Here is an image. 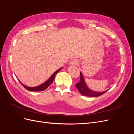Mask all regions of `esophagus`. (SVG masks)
<instances>
[{
	"label": "esophagus",
	"mask_w": 134,
	"mask_h": 134,
	"mask_svg": "<svg viewBox=\"0 0 134 134\" xmlns=\"http://www.w3.org/2000/svg\"><path fill=\"white\" fill-rule=\"evenodd\" d=\"M78 61L76 60H72V61H71V62H70L71 65H76V64H78Z\"/></svg>",
	"instance_id": "1"
}]
</instances>
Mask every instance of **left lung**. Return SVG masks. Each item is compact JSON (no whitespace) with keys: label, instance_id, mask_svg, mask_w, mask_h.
Segmentation results:
<instances>
[{"label":"left lung","instance_id":"obj_1","mask_svg":"<svg viewBox=\"0 0 134 134\" xmlns=\"http://www.w3.org/2000/svg\"><path fill=\"white\" fill-rule=\"evenodd\" d=\"M80 81L78 83H76L75 84V86H76V88L78 89L79 92L82 95L88 96V97H98L103 94L104 93H105L108 91L107 90L102 92H97L92 91V90H90V89L87 87L86 83H85V81L84 80L82 72H80Z\"/></svg>","mask_w":134,"mask_h":134}]
</instances>
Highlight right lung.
Returning a JSON list of instances; mask_svg holds the SVG:
<instances>
[{"label": "right lung", "instance_id": "right-lung-1", "mask_svg": "<svg viewBox=\"0 0 134 134\" xmlns=\"http://www.w3.org/2000/svg\"><path fill=\"white\" fill-rule=\"evenodd\" d=\"M61 70V68L59 69H58L57 71H56L54 73L52 74L51 75V76L50 77V78L48 79L46 82H44V83L42 84L41 85H40V86H37V87H27V86H25V85L23 84L21 82H20V83H21V84L22 85V86L25 87L26 90L30 91H34V92H37V91H43L44 90H45L46 89H47L48 87H49L50 85L53 82V80L54 79V78L55 76L56 75V74L58 73V72Z\"/></svg>", "mask_w": 134, "mask_h": 134}]
</instances>
